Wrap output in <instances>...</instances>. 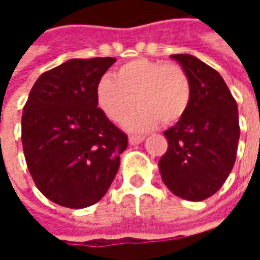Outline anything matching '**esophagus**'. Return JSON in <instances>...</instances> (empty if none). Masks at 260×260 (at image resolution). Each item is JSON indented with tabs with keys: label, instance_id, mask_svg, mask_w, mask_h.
<instances>
[{
	"label": "esophagus",
	"instance_id": "1",
	"mask_svg": "<svg viewBox=\"0 0 260 260\" xmlns=\"http://www.w3.org/2000/svg\"><path fill=\"white\" fill-rule=\"evenodd\" d=\"M143 136H138V135H132L129 136V143L131 145H138V143H142L143 142Z\"/></svg>",
	"mask_w": 260,
	"mask_h": 260
}]
</instances>
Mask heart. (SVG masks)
<instances>
[{
  "label": "heart",
  "instance_id": "1",
  "mask_svg": "<svg viewBox=\"0 0 260 260\" xmlns=\"http://www.w3.org/2000/svg\"><path fill=\"white\" fill-rule=\"evenodd\" d=\"M97 103L108 119L122 122L134 107H139L128 128L138 132L178 122L189 107L191 82L178 64L147 58L132 59L114 72V80L103 78L97 83Z\"/></svg>",
  "mask_w": 260,
  "mask_h": 260
}]
</instances>
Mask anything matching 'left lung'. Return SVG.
<instances>
[{
    "label": "left lung",
    "mask_w": 260,
    "mask_h": 260,
    "mask_svg": "<svg viewBox=\"0 0 260 260\" xmlns=\"http://www.w3.org/2000/svg\"><path fill=\"white\" fill-rule=\"evenodd\" d=\"M191 82L185 115L164 136L158 160L163 182L186 201H205L221 188L234 167L240 141L237 102L216 69L189 54H174Z\"/></svg>",
    "instance_id": "obj_1"
}]
</instances>
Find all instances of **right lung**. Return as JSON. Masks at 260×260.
Segmentation results:
<instances>
[{"instance_id":"right-lung-1","label":"right lung","mask_w":260,"mask_h":260,"mask_svg":"<svg viewBox=\"0 0 260 260\" xmlns=\"http://www.w3.org/2000/svg\"><path fill=\"white\" fill-rule=\"evenodd\" d=\"M115 58L69 59L40 75L22 114L26 164L39 191L83 209L106 195L128 136L97 107V83Z\"/></svg>"}]
</instances>
